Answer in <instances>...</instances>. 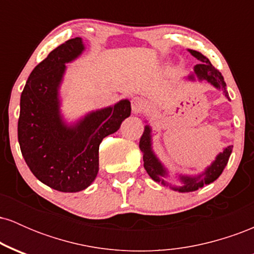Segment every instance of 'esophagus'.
Returning <instances> with one entry per match:
<instances>
[{"instance_id": "esophagus-1", "label": "esophagus", "mask_w": 254, "mask_h": 254, "mask_svg": "<svg viewBox=\"0 0 254 254\" xmlns=\"http://www.w3.org/2000/svg\"><path fill=\"white\" fill-rule=\"evenodd\" d=\"M144 101L142 100L141 98H135L132 100V103H131V107H132V112L135 113V115H138V113L143 112L144 110Z\"/></svg>"}]
</instances>
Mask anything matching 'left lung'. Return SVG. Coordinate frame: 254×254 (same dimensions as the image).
Listing matches in <instances>:
<instances>
[{"mask_svg":"<svg viewBox=\"0 0 254 254\" xmlns=\"http://www.w3.org/2000/svg\"><path fill=\"white\" fill-rule=\"evenodd\" d=\"M193 57H196L198 61H200V63H198L194 65L193 71L189 75L188 80L189 81H205V82L210 83L212 87H215L216 89H221L223 92L224 97L229 100L228 92L226 88V82H224V78L220 71L215 68L214 65L210 63V61L208 60L205 56H203L200 52L196 50H188ZM147 123V122H145ZM139 149L143 153V161H144V168L147 171V173L149 174V177L154 182L161 183L162 185L168 186L172 190L179 191V192H192L196 191L198 189L203 188L204 185H209L212 182L217 179L218 177L222 174V172L228 164V160L230 154H232L233 145H228L227 148H224L222 153H220L216 156V159L211 162L210 166L204 170L198 176H184V174H179L178 179L180 180L182 185L180 186H172L171 184L166 182V178L170 177L168 174L167 168L162 165V162L160 161L159 157L155 155L153 150V141H151V127L149 125H145L143 135H142L141 139H139Z\"/></svg>","mask_w":254,"mask_h":254,"instance_id":"left-lung-1","label":"left lung"}]
</instances>
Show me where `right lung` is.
Masks as SVG:
<instances>
[{
    "mask_svg": "<svg viewBox=\"0 0 254 254\" xmlns=\"http://www.w3.org/2000/svg\"><path fill=\"white\" fill-rule=\"evenodd\" d=\"M84 51L82 38L52 50L31 72L20 98L17 139L34 177L61 192H78L99 172V145L131 113L127 99L84 115L68 124L61 113L60 88L66 63Z\"/></svg>",
    "mask_w": 254,
    "mask_h": 254,
    "instance_id": "1",
    "label": "right lung"
}]
</instances>
